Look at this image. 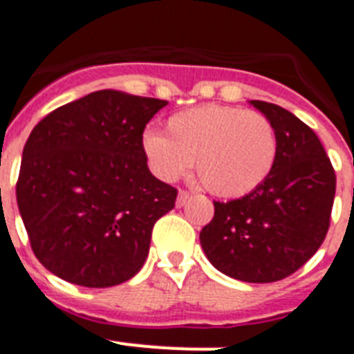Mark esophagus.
I'll return each instance as SVG.
<instances>
[{
  "label": "esophagus",
  "mask_w": 354,
  "mask_h": 354,
  "mask_svg": "<svg viewBox=\"0 0 354 354\" xmlns=\"http://www.w3.org/2000/svg\"><path fill=\"white\" fill-rule=\"evenodd\" d=\"M191 198V194L187 191H180L178 192V198H176V207H183L187 203V200Z\"/></svg>",
  "instance_id": "obj_1"
}]
</instances>
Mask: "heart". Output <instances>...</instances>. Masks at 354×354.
Here are the masks:
<instances>
[{
    "label": "heart",
    "instance_id": "obj_1",
    "mask_svg": "<svg viewBox=\"0 0 354 354\" xmlns=\"http://www.w3.org/2000/svg\"><path fill=\"white\" fill-rule=\"evenodd\" d=\"M143 154L163 182L192 167L212 194L240 198L266 182L277 162L278 142L271 122L258 112L227 105H202L169 118L167 136L145 131Z\"/></svg>",
    "mask_w": 354,
    "mask_h": 354
}]
</instances>
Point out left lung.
I'll use <instances>...</instances> for the list:
<instances>
[{"label": "left lung", "mask_w": 354, "mask_h": 354, "mask_svg": "<svg viewBox=\"0 0 354 354\" xmlns=\"http://www.w3.org/2000/svg\"><path fill=\"white\" fill-rule=\"evenodd\" d=\"M249 103L274 127L277 162L258 189L240 200L214 202L200 243L227 277L269 283L298 271L318 251L329 229L336 176L311 127L274 103Z\"/></svg>", "instance_id": "left-lung-1"}]
</instances>
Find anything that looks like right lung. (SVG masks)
<instances>
[{"mask_svg": "<svg viewBox=\"0 0 354 354\" xmlns=\"http://www.w3.org/2000/svg\"><path fill=\"white\" fill-rule=\"evenodd\" d=\"M165 100L96 91L53 111L23 149L16 198L36 258L83 287L131 280L176 189L147 167L142 138Z\"/></svg>", "mask_w": 354, "mask_h": 354, "instance_id": "right-lung-1", "label": "right lung"}]
</instances>
